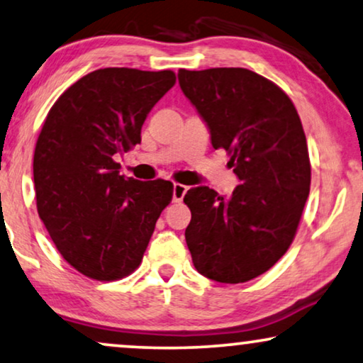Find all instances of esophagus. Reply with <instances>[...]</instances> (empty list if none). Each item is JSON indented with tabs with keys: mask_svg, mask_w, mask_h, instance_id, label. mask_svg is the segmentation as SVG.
Returning <instances> with one entry per match:
<instances>
[{
	"mask_svg": "<svg viewBox=\"0 0 363 363\" xmlns=\"http://www.w3.org/2000/svg\"><path fill=\"white\" fill-rule=\"evenodd\" d=\"M186 190H188V186L182 185V183H175V185H173V201L180 203L182 199L185 198Z\"/></svg>",
	"mask_w": 363,
	"mask_h": 363,
	"instance_id": "1",
	"label": "esophagus"
}]
</instances>
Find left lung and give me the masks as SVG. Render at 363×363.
<instances>
[{"mask_svg":"<svg viewBox=\"0 0 363 363\" xmlns=\"http://www.w3.org/2000/svg\"><path fill=\"white\" fill-rule=\"evenodd\" d=\"M178 83L240 182L228 199L209 186L183 198L194 269L219 283L249 281L285 255L306 204L311 164L301 119L280 86L247 68H182Z\"/></svg>","mask_w":363,"mask_h":363,"instance_id":"obj_1","label":"left lung"}]
</instances>
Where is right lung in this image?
<instances>
[{"label": "right lung", "mask_w": 363, "mask_h": 363, "mask_svg": "<svg viewBox=\"0 0 363 363\" xmlns=\"http://www.w3.org/2000/svg\"><path fill=\"white\" fill-rule=\"evenodd\" d=\"M175 80L172 70L99 68L67 88L42 125L34 150L38 213L60 255L93 280L114 281L138 269L172 201V182L124 178L116 155L140 144L147 114Z\"/></svg>", "instance_id": "right-lung-1"}]
</instances>
